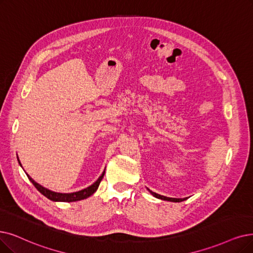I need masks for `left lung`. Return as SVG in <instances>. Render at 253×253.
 <instances>
[{
    "instance_id": "8db88e82",
    "label": "left lung",
    "mask_w": 253,
    "mask_h": 253,
    "mask_svg": "<svg viewBox=\"0 0 253 253\" xmlns=\"http://www.w3.org/2000/svg\"><path fill=\"white\" fill-rule=\"evenodd\" d=\"M147 190L149 191V193H150L151 195H153V196H155L156 198H159V199H162V200H166V201H171V203H181V201H184V200L187 199V197H185V198H171V197H166V196H163V195L157 194V193H155V192L150 191L149 189H147Z\"/></svg>"
}]
</instances>
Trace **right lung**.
Listing matches in <instances>:
<instances>
[{
	"label": "right lung",
	"instance_id": "obj_1",
	"mask_svg": "<svg viewBox=\"0 0 253 253\" xmlns=\"http://www.w3.org/2000/svg\"><path fill=\"white\" fill-rule=\"evenodd\" d=\"M17 161H18L19 165L22 166L18 157H17ZM105 170L103 171V173L100 174V176L94 181L92 185H90L89 187H87L83 190H80V191H77V192H72V193H59V192H54L52 190H48L47 188H44L43 186L36 183V181L31 176H30L28 173H27V176L30 179V181H31V183L35 186V188L40 192V193H42L43 196H45L46 198H48L49 200L56 201V203H57V201H62V203H73V201H79V200L86 199V198H88L89 196H91L94 193V192L97 190V188L99 186L100 180L103 179V177L105 175Z\"/></svg>",
	"mask_w": 253,
	"mask_h": 253
}]
</instances>
